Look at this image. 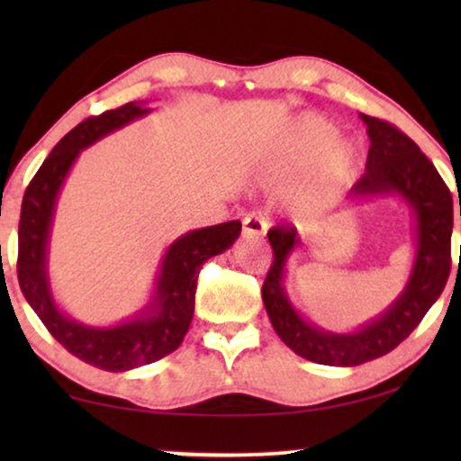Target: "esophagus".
Returning <instances> with one entry per match:
<instances>
[{"instance_id":"1","label":"esophagus","mask_w":461,"mask_h":461,"mask_svg":"<svg viewBox=\"0 0 461 461\" xmlns=\"http://www.w3.org/2000/svg\"><path fill=\"white\" fill-rule=\"evenodd\" d=\"M267 230H268V220L262 212H249L248 216L243 218V237L258 239L267 235Z\"/></svg>"}]
</instances>
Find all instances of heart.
<instances>
[{
    "label": "heart",
    "instance_id": "heart-1",
    "mask_svg": "<svg viewBox=\"0 0 461 461\" xmlns=\"http://www.w3.org/2000/svg\"><path fill=\"white\" fill-rule=\"evenodd\" d=\"M283 163L294 169L311 166L302 203L321 207L338 197L352 180L358 166V147L338 136V125L317 113L300 117L289 131Z\"/></svg>",
    "mask_w": 461,
    "mask_h": 461
}]
</instances>
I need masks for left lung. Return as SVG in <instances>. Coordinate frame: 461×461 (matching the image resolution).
I'll list each match as a JSON object with an SVG mask.
<instances>
[{"label":"left lung","instance_id":"8db88e82","mask_svg":"<svg viewBox=\"0 0 461 461\" xmlns=\"http://www.w3.org/2000/svg\"><path fill=\"white\" fill-rule=\"evenodd\" d=\"M367 125L369 155L365 174L350 188V201L399 197L413 216L415 256L407 285L380 317L348 333L327 331L302 317L285 292V267L302 241L294 226L268 230L273 267L262 285V300L276 336L295 355L333 367H355L394 350L443 294L451 270L453 199L432 161L393 123L361 113ZM461 213V205H459ZM461 254V249H459Z\"/></svg>","mask_w":461,"mask_h":461}]
</instances>
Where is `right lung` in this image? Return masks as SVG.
I'll return each mask as SVG.
<instances>
[{"label": "right lung", "instance_id": "1", "mask_svg": "<svg viewBox=\"0 0 461 461\" xmlns=\"http://www.w3.org/2000/svg\"><path fill=\"white\" fill-rule=\"evenodd\" d=\"M153 109L128 103L73 128L41 163L23 197L18 224V283L31 308L65 348L104 371H130L174 352L185 339L194 312L197 276L205 260L222 254L241 235V222L197 229L176 239L163 256L155 289L134 317L111 327L79 323L56 304L48 273L50 232L56 201L81 150L122 130Z\"/></svg>", "mask_w": 461, "mask_h": 461}]
</instances>
